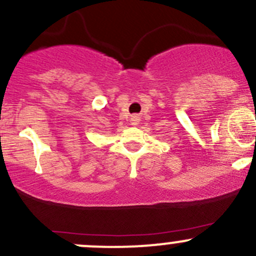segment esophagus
Instances as JSON below:
<instances>
[{"mask_svg":"<svg viewBox=\"0 0 256 256\" xmlns=\"http://www.w3.org/2000/svg\"><path fill=\"white\" fill-rule=\"evenodd\" d=\"M138 123H139L138 116H132V117H130V124L132 126H138Z\"/></svg>","mask_w":256,"mask_h":256,"instance_id":"esophagus-1","label":"esophagus"}]
</instances>
